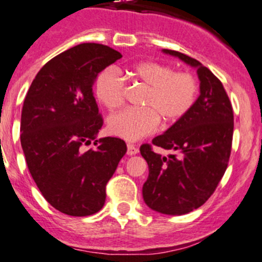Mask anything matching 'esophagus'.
<instances>
[{
  "label": "esophagus",
  "mask_w": 262,
  "mask_h": 262,
  "mask_svg": "<svg viewBox=\"0 0 262 262\" xmlns=\"http://www.w3.org/2000/svg\"><path fill=\"white\" fill-rule=\"evenodd\" d=\"M127 148H128V151H127L128 155H135L139 152V149H138L135 145H133V144H128Z\"/></svg>",
  "instance_id": "obj_1"
}]
</instances>
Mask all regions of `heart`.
Segmentation results:
<instances>
[{"label": "heart", "instance_id": "b5f03b06", "mask_svg": "<svg viewBox=\"0 0 262 262\" xmlns=\"http://www.w3.org/2000/svg\"><path fill=\"white\" fill-rule=\"evenodd\" d=\"M135 80L148 87L143 110H124L108 119V130L127 140H138L154 133L160 124L175 123L194 106L198 96V81L187 71H175L172 66L156 61H141L130 70ZM125 81L116 69L108 68L96 80V96L110 110L124 102Z\"/></svg>", "mask_w": 262, "mask_h": 262}]
</instances>
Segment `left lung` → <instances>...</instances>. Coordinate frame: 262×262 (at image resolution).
Listing matches in <instances>:
<instances>
[{
    "mask_svg": "<svg viewBox=\"0 0 262 262\" xmlns=\"http://www.w3.org/2000/svg\"><path fill=\"white\" fill-rule=\"evenodd\" d=\"M197 69L200 96L183 118L152 139L177 154L161 156L150 144L140 146L149 176L143 186L146 206L162 214L181 215L200 208L212 196L229 162L234 114L223 85L196 59L162 49Z\"/></svg>",
    "mask_w": 262,
    "mask_h": 262,
    "instance_id": "8db88e82",
    "label": "left lung"
}]
</instances>
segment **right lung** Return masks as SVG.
<instances>
[{"label":"right lung","mask_w":262,"mask_h":262,"mask_svg":"<svg viewBox=\"0 0 262 262\" xmlns=\"http://www.w3.org/2000/svg\"><path fill=\"white\" fill-rule=\"evenodd\" d=\"M122 58L107 45L83 43L48 61L33 80L20 117V144L45 200L73 217L97 213L106 185L127 152L119 138L96 139L103 125L92 86ZM96 148L85 150L92 141Z\"/></svg>","instance_id":"obj_1"}]
</instances>
